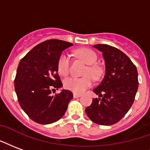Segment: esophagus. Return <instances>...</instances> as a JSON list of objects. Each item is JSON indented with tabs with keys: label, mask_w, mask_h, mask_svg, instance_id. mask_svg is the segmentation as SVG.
<instances>
[{
	"label": "esophagus",
	"mask_w": 150,
	"mask_h": 150,
	"mask_svg": "<svg viewBox=\"0 0 150 150\" xmlns=\"http://www.w3.org/2000/svg\"><path fill=\"white\" fill-rule=\"evenodd\" d=\"M80 96L81 95H79V94H75V93H74V94H73V97L74 98H79Z\"/></svg>",
	"instance_id": "1"
}]
</instances>
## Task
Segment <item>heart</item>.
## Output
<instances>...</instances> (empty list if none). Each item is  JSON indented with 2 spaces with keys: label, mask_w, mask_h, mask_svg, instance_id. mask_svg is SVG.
Instances as JSON below:
<instances>
[{
  "label": "heart",
  "mask_w": 150,
  "mask_h": 150,
  "mask_svg": "<svg viewBox=\"0 0 150 150\" xmlns=\"http://www.w3.org/2000/svg\"><path fill=\"white\" fill-rule=\"evenodd\" d=\"M76 54L82 60L88 64L84 71V75L86 76L82 78L71 77L66 79L64 81V86L66 89L75 94H82L91 86L92 79L89 75L92 78H97L100 74V68L95 64L97 62L98 56L93 50L89 48H81L77 50ZM57 68L60 75L66 76L69 74L70 57L67 54L63 53L59 57Z\"/></svg>",
  "instance_id": "1"
}]
</instances>
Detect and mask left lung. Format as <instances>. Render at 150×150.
Segmentation results:
<instances>
[{
  "mask_svg": "<svg viewBox=\"0 0 150 150\" xmlns=\"http://www.w3.org/2000/svg\"><path fill=\"white\" fill-rule=\"evenodd\" d=\"M93 47L103 53L106 73L100 84L93 90L99 98H93L85 111L93 122L110 126L119 122L134 103L138 88L137 67L116 47L100 44Z\"/></svg>",
  "mask_w": 150,
  "mask_h": 150,
  "instance_id": "8db88e82",
  "label": "left lung"
}]
</instances>
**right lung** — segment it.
Returning a JSON list of instances; mask_svg holds the SVG:
<instances>
[{"label": "right lung", "instance_id": "right-lung-1", "mask_svg": "<svg viewBox=\"0 0 150 150\" xmlns=\"http://www.w3.org/2000/svg\"><path fill=\"white\" fill-rule=\"evenodd\" d=\"M72 45L55 39L44 41L19 63L14 80L18 102L28 116L39 124L47 125L60 119L73 98L68 90L52 95L63 86L58 75L59 57Z\"/></svg>", "mask_w": 150, "mask_h": 150}]
</instances>
